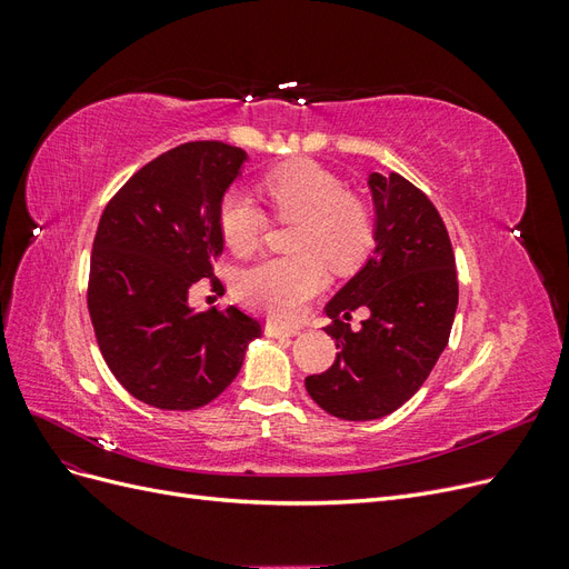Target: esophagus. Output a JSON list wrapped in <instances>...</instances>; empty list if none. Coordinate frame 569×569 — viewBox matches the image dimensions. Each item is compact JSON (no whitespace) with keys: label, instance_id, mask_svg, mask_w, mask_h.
<instances>
[{"label":"esophagus","instance_id":"1","mask_svg":"<svg viewBox=\"0 0 569 569\" xmlns=\"http://www.w3.org/2000/svg\"><path fill=\"white\" fill-rule=\"evenodd\" d=\"M266 335L268 337H297L299 330H297V327H280V325H274V322H268L266 325Z\"/></svg>","mask_w":569,"mask_h":569}]
</instances>
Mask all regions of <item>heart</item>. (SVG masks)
<instances>
[{
  "mask_svg": "<svg viewBox=\"0 0 569 569\" xmlns=\"http://www.w3.org/2000/svg\"><path fill=\"white\" fill-rule=\"evenodd\" d=\"M263 192L274 213L299 220L291 234L297 256H272L237 274V295L278 320H297L325 287V266L356 268L375 244L370 206L349 194L343 182L316 161H297L270 170ZM266 213L244 189H228L218 203V228L228 247L251 251L266 232Z\"/></svg>",
  "mask_w": 569,
  "mask_h": 569,
  "instance_id": "1",
  "label": "heart"
}]
</instances>
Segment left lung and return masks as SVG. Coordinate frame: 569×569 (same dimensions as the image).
<instances>
[{"instance_id":"left-lung-1","label":"left lung","mask_w":569,"mask_h":569,"mask_svg":"<svg viewBox=\"0 0 569 569\" xmlns=\"http://www.w3.org/2000/svg\"><path fill=\"white\" fill-rule=\"evenodd\" d=\"M368 184L375 251L325 306L337 360L306 377L322 410L356 422L389 416L425 385L458 308L456 256L435 203L399 173H372ZM356 307L369 311L360 331L348 325Z\"/></svg>"}]
</instances>
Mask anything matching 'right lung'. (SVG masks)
Returning a JSON list of instances; mask_svg holds the SVG:
<instances>
[{
	"label": "right lung",
	"instance_id": "add662e5",
	"mask_svg": "<svg viewBox=\"0 0 569 569\" xmlns=\"http://www.w3.org/2000/svg\"><path fill=\"white\" fill-rule=\"evenodd\" d=\"M247 151L187 142L118 189L99 218L88 308L99 351L134 399L194 410L228 389L261 322L234 306L197 313L187 297L222 253L218 203Z\"/></svg>",
	"mask_w": 569,
	"mask_h": 569
}]
</instances>
